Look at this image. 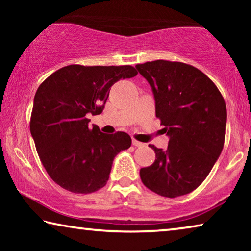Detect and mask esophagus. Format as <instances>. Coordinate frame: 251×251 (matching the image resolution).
I'll list each match as a JSON object with an SVG mask.
<instances>
[{
	"label": "esophagus",
	"instance_id": "obj_1",
	"mask_svg": "<svg viewBox=\"0 0 251 251\" xmlns=\"http://www.w3.org/2000/svg\"><path fill=\"white\" fill-rule=\"evenodd\" d=\"M131 144H133V146H135V147H141V146H143V145H144L143 143L138 142V141H136L135 138H133V141H131Z\"/></svg>",
	"mask_w": 251,
	"mask_h": 251
}]
</instances>
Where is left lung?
I'll return each mask as SVG.
<instances>
[{
  "label": "left lung",
  "mask_w": 251,
  "mask_h": 251,
  "mask_svg": "<svg viewBox=\"0 0 251 251\" xmlns=\"http://www.w3.org/2000/svg\"><path fill=\"white\" fill-rule=\"evenodd\" d=\"M136 69L151 86L156 117L169 136L166 151L150 145L156 159L141 169V179L160 196H182L206 179L223 151L226 103L215 83L186 63L157 59Z\"/></svg>",
  "instance_id": "1"
}]
</instances>
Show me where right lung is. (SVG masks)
Masks as SVG:
<instances>
[{
	"label": "right lung",
	"instance_id": "1",
	"mask_svg": "<svg viewBox=\"0 0 251 251\" xmlns=\"http://www.w3.org/2000/svg\"><path fill=\"white\" fill-rule=\"evenodd\" d=\"M136 75L130 65L72 64L37 88L29 129L45 171L62 188L91 194L106 185L114 158L130 147L131 138L124 131L109 135L97 125L91 128L87 116L103 112L117 80Z\"/></svg>",
	"mask_w": 251,
	"mask_h": 251
}]
</instances>
